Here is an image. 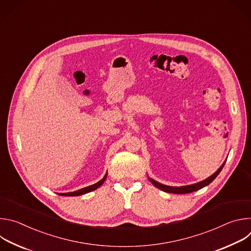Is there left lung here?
Here are the masks:
<instances>
[{"instance_id": "left-lung-1", "label": "left lung", "mask_w": 251, "mask_h": 251, "mask_svg": "<svg viewBox=\"0 0 251 251\" xmlns=\"http://www.w3.org/2000/svg\"><path fill=\"white\" fill-rule=\"evenodd\" d=\"M226 162L221 166V168L214 173L213 175H211L209 177L205 178L204 181H201L198 184H194V185H190V186H185V187H169V186H165V185H162L156 181H154L153 178L149 177V181L155 186L157 187L158 189L166 192V193H172V194H189V193H192V192H195V191H198V190H201L202 189L203 187L209 185L214 178H216L218 176V175L221 173V171L223 170Z\"/></svg>"}]
</instances>
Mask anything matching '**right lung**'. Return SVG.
Returning a JSON list of instances; mask_svg holds the SVG:
<instances>
[{
    "label": "right lung",
    "mask_w": 251,
    "mask_h": 251,
    "mask_svg": "<svg viewBox=\"0 0 251 251\" xmlns=\"http://www.w3.org/2000/svg\"><path fill=\"white\" fill-rule=\"evenodd\" d=\"M106 176H107V174L103 176V178L101 181H99L98 183H96V184H94V185H92V186H89V187H86V188H84V189H81V190H78V191H76V192H73V193H66V194H58V195H60V196H68V197H76V196H81V195H83V194H86V193H89V192H91V191H94V190H96L97 188H99L103 183H104V181L106 180Z\"/></svg>",
    "instance_id": "obj_1"
}]
</instances>
